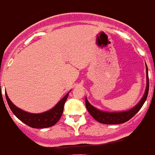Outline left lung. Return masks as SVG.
<instances>
[{
	"instance_id": "1",
	"label": "left lung",
	"mask_w": 155,
	"mask_h": 155,
	"mask_svg": "<svg viewBox=\"0 0 155 155\" xmlns=\"http://www.w3.org/2000/svg\"><path fill=\"white\" fill-rule=\"evenodd\" d=\"M147 89L145 92V94L140 102L135 106L134 108L130 109L129 111L125 112H120V113H107V112H102L91 105L89 102L87 101V99H85V104H86V108L88 111V113L91 114L92 117L95 120L99 121L102 124H106V125H116V124H122L129 120H130L138 111L141 109L142 105L144 104L145 101L148 96L149 92V77H148V68L147 66Z\"/></svg>"
}]
</instances>
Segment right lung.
Instances as JSON below:
<instances>
[{
  "label": "right lung",
  "instance_id": "obj_1",
  "mask_svg": "<svg viewBox=\"0 0 155 155\" xmlns=\"http://www.w3.org/2000/svg\"><path fill=\"white\" fill-rule=\"evenodd\" d=\"M5 97L11 111L19 120L30 127L35 128V129H43V128L53 126L60 119L61 116L63 114L64 104L68 97V93L52 109L45 113H38V114L26 113L25 111L21 110V108H18L11 102L6 93Z\"/></svg>",
  "mask_w": 155,
  "mask_h": 155
}]
</instances>
